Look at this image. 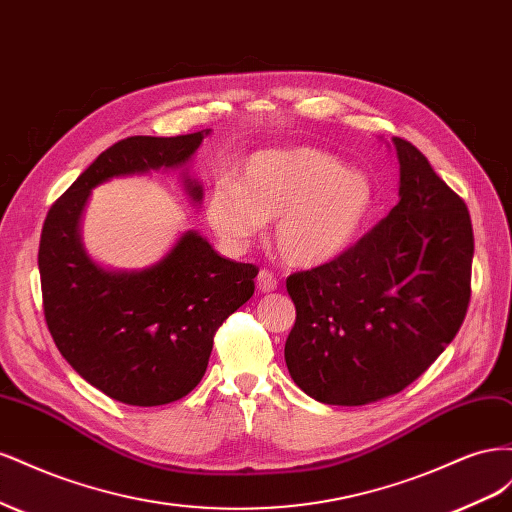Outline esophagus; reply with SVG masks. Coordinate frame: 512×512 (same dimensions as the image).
<instances>
[{"instance_id":"1","label":"esophagus","mask_w":512,"mask_h":512,"mask_svg":"<svg viewBox=\"0 0 512 512\" xmlns=\"http://www.w3.org/2000/svg\"><path fill=\"white\" fill-rule=\"evenodd\" d=\"M256 286H258V290H260V292H273V290L277 288V280H275V275H273L271 271H267V269L258 271V277H256Z\"/></svg>"}]
</instances>
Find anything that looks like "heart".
Masks as SVG:
<instances>
[{
    "label": "heart",
    "instance_id": "heart-1",
    "mask_svg": "<svg viewBox=\"0 0 512 512\" xmlns=\"http://www.w3.org/2000/svg\"><path fill=\"white\" fill-rule=\"evenodd\" d=\"M374 209L376 190L359 170L312 147H277L245 158L237 183L215 181L207 222L224 245L243 252L273 220L277 256L314 269L348 252Z\"/></svg>",
    "mask_w": 512,
    "mask_h": 512
}]
</instances>
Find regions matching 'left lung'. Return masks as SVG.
I'll use <instances>...</instances> for the list:
<instances>
[{
    "label": "left lung",
    "mask_w": 512,
    "mask_h": 512,
    "mask_svg": "<svg viewBox=\"0 0 512 512\" xmlns=\"http://www.w3.org/2000/svg\"><path fill=\"white\" fill-rule=\"evenodd\" d=\"M399 203L339 258L286 280L297 320L284 359L303 393L365 406L404 391L453 342L470 301L463 200L404 138Z\"/></svg>",
    "instance_id": "obj_1"
}]
</instances>
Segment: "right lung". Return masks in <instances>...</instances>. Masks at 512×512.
Segmentation results:
<instances>
[{
  "label": "right lung",
  "instance_id": "obj_1",
  "mask_svg": "<svg viewBox=\"0 0 512 512\" xmlns=\"http://www.w3.org/2000/svg\"><path fill=\"white\" fill-rule=\"evenodd\" d=\"M211 130L130 136L89 164L46 215L38 250L44 318L61 356L91 386L128 406H164L205 376L220 324L250 301L258 269L220 256L185 230L153 265L102 267L85 250L81 222L91 190L115 177L181 170L194 205L203 185L188 164Z\"/></svg>",
  "mask_w": 512,
  "mask_h": 512
}]
</instances>
